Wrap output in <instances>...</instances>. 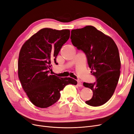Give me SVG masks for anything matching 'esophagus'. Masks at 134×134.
<instances>
[{"label": "esophagus", "mask_w": 134, "mask_h": 134, "mask_svg": "<svg viewBox=\"0 0 134 134\" xmlns=\"http://www.w3.org/2000/svg\"><path fill=\"white\" fill-rule=\"evenodd\" d=\"M77 82H78V83H77V85H78V86H79V87H81V86H82V83H81V82L80 80H78L77 81Z\"/></svg>", "instance_id": "34e87169"}]
</instances>
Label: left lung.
Here are the masks:
<instances>
[{
  "instance_id": "left-lung-1",
  "label": "left lung",
  "mask_w": 134,
  "mask_h": 134,
  "mask_svg": "<svg viewBox=\"0 0 134 134\" xmlns=\"http://www.w3.org/2000/svg\"><path fill=\"white\" fill-rule=\"evenodd\" d=\"M70 38L72 44L86 54L92 74L97 78L93 84L83 83L93 93L86 103L94 107L103 105L111 98L120 78L121 61L116 44L92 26L71 30Z\"/></svg>"
}]
</instances>
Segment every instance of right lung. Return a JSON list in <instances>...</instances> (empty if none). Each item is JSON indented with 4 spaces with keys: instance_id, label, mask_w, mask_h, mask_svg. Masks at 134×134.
<instances>
[{
    "instance_id": "obj_1",
    "label": "right lung",
    "mask_w": 134,
    "mask_h": 134,
    "mask_svg": "<svg viewBox=\"0 0 134 134\" xmlns=\"http://www.w3.org/2000/svg\"><path fill=\"white\" fill-rule=\"evenodd\" d=\"M69 30L44 28L27 40L19 52L18 74L24 91L36 107L47 108L57 102L60 91L68 84L76 85L71 78H60L48 72L56 58L70 37Z\"/></svg>"
}]
</instances>
